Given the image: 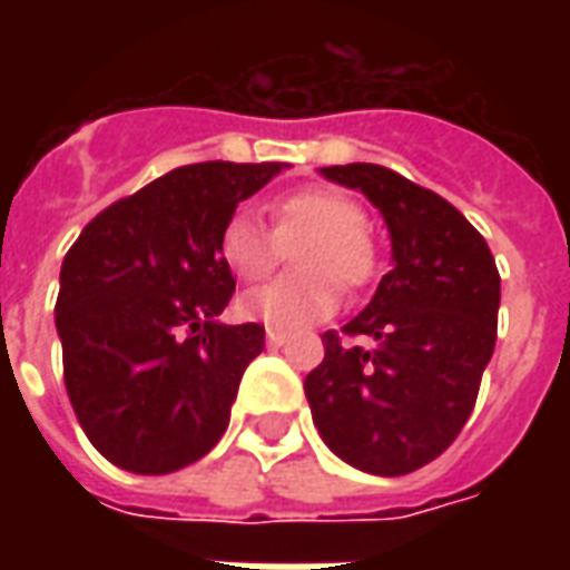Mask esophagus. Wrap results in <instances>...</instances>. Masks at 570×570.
<instances>
[{
    "mask_svg": "<svg viewBox=\"0 0 570 570\" xmlns=\"http://www.w3.org/2000/svg\"><path fill=\"white\" fill-rule=\"evenodd\" d=\"M265 338H268V345L272 347H281V345H286V338H289V335L281 333V330H268V333H265Z\"/></svg>",
    "mask_w": 570,
    "mask_h": 570,
    "instance_id": "34e87169",
    "label": "esophagus"
}]
</instances>
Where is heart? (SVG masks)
<instances>
[{"instance_id":"obj_1","label":"heart","mask_w":570,"mask_h":570,"mask_svg":"<svg viewBox=\"0 0 570 570\" xmlns=\"http://www.w3.org/2000/svg\"><path fill=\"white\" fill-rule=\"evenodd\" d=\"M274 232L247 210L232 213L219 232V256L240 277L259 281L293 248L298 274L247 289L237 308L247 321L296 333L333 317L342 286L360 289L379 272V247L357 200L335 188H298L272 204Z\"/></svg>"}]
</instances>
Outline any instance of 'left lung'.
I'll return each instance as SVG.
<instances>
[{"mask_svg":"<svg viewBox=\"0 0 570 570\" xmlns=\"http://www.w3.org/2000/svg\"><path fill=\"white\" fill-rule=\"evenodd\" d=\"M382 210L394 268L342 333L323 335L308 372L314 428L342 461L375 476H406L440 458L473 412L494 354L501 274L485 237L430 188L382 164L323 167Z\"/></svg>","mask_w":570,"mask_h":570,"instance_id":"8db88e82","label":"left lung"}]
</instances>
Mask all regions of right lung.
<instances>
[{"label":"right lung","instance_id":"add662e5","mask_svg":"<svg viewBox=\"0 0 570 570\" xmlns=\"http://www.w3.org/2000/svg\"><path fill=\"white\" fill-rule=\"evenodd\" d=\"M289 164L176 167L81 228L55 323L85 436L121 470L161 476L210 452L265 326L219 323L235 293L219 232Z\"/></svg>","mask_w":570,"mask_h":570}]
</instances>
